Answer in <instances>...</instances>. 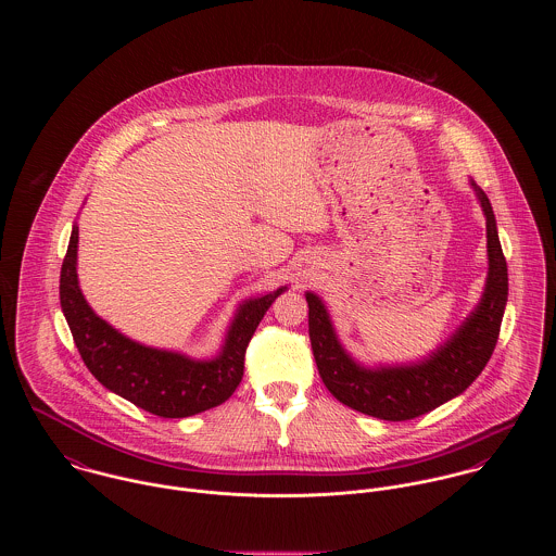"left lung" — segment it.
Wrapping results in <instances>:
<instances>
[{"instance_id": "left-lung-1", "label": "left lung", "mask_w": 556, "mask_h": 556, "mask_svg": "<svg viewBox=\"0 0 556 556\" xmlns=\"http://www.w3.org/2000/svg\"><path fill=\"white\" fill-rule=\"evenodd\" d=\"M476 188L485 214L488 282L476 313L430 359L417 366L366 370L340 346L323 302L315 293L308 302V333L325 388L342 404L379 419L404 421L419 417L463 394L485 368L501 331L507 302V263L496 236L494 212L481 188Z\"/></svg>"}]
</instances>
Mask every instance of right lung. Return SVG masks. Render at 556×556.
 Here are the masks:
<instances>
[{"label": "right lung", "instance_id": "right-lung-1", "mask_svg": "<svg viewBox=\"0 0 556 556\" xmlns=\"http://www.w3.org/2000/svg\"><path fill=\"white\" fill-rule=\"evenodd\" d=\"M77 241L79 227L75 225L62 263L60 300L85 366L106 390L159 417L197 415L223 404L238 390L248 342L285 289L245 302L229 329L223 353L212 362H194L137 344L93 315L80 295Z\"/></svg>", "mask_w": 556, "mask_h": 556}]
</instances>
